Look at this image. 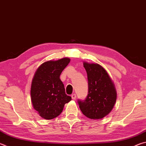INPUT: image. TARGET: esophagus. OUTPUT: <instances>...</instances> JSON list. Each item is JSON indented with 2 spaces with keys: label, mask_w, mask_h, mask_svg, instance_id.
<instances>
[{
  "label": "esophagus",
  "mask_w": 146,
  "mask_h": 146,
  "mask_svg": "<svg viewBox=\"0 0 146 146\" xmlns=\"http://www.w3.org/2000/svg\"><path fill=\"white\" fill-rule=\"evenodd\" d=\"M71 98H72V99L75 100L76 98V94L75 93L72 94V95H71Z\"/></svg>",
  "instance_id": "1"
}]
</instances>
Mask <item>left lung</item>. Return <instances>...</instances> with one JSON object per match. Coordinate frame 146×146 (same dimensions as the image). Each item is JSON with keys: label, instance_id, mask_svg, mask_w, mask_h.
<instances>
[{"label": "left lung", "instance_id": "8db88e82", "mask_svg": "<svg viewBox=\"0 0 146 146\" xmlns=\"http://www.w3.org/2000/svg\"><path fill=\"white\" fill-rule=\"evenodd\" d=\"M88 81L85 100H78L81 111L91 119H100L111 111L117 100L114 84L108 74L97 64L84 62Z\"/></svg>", "mask_w": 146, "mask_h": 146}]
</instances>
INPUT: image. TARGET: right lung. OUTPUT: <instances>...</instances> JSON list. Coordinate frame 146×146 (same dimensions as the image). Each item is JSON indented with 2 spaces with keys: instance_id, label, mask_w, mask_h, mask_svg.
I'll return each instance as SVG.
<instances>
[{
  "instance_id": "add662e5",
  "label": "right lung",
  "mask_w": 146,
  "mask_h": 146,
  "mask_svg": "<svg viewBox=\"0 0 146 146\" xmlns=\"http://www.w3.org/2000/svg\"><path fill=\"white\" fill-rule=\"evenodd\" d=\"M70 62L68 58L46 62L35 74L31 88V101L35 110L43 118L50 120L58 117L65 104L71 100L66 94L60 79L61 73Z\"/></svg>"
}]
</instances>
